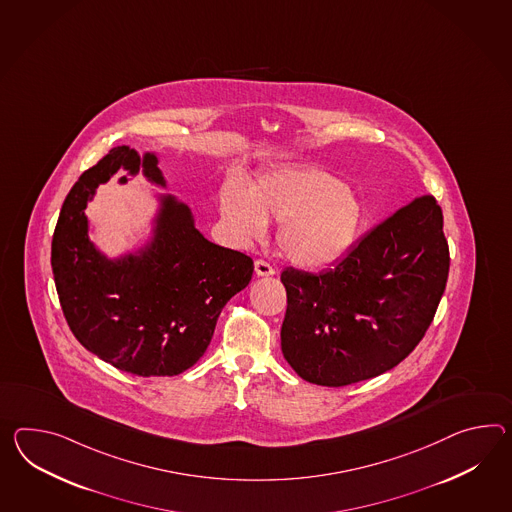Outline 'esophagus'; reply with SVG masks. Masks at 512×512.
Returning <instances> with one entry per match:
<instances>
[{"instance_id":"1","label":"esophagus","mask_w":512,"mask_h":512,"mask_svg":"<svg viewBox=\"0 0 512 512\" xmlns=\"http://www.w3.org/2000/svg\"><path fill=\"white\" fill-rule=\"evenodd\" d=\"M255 272L257 275H272L274 274V266L264 259H257L255 261Z\"/></svg>"}]
</instances>
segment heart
I'll use <instances>...</instances> for the list:
<instances>
[{"label": "heart", "instance_id": "heart-1", "mask_svg": "<svg viewBox=\"0 0 512 512\" xmlns=\"http://www.w3.org/2000/svg\"><path fill=\"white\" fill-rule=\"evenodd\" d=\"M222 212L244 242L264 237L266 222L281 224L279 248L303 268L337 262L361 224L357 196L335 175L311 166L266 172L251 185L250 196L225 190Z\"/></svg>", "mask_w": 512, "mask_h": 512}]
</instances>
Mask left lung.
<instances>
[{"mask_svg": "<svg viewBox=\"0 0 512 512\" xmlns=\"http://www.w3.org/2000/svg\"><path fill=\"white\" fill-rule=\"evenodd\" d=\"M444 216L431 194L375 225L333 268H287L281 349L294 372L346 387L403 361L435 318L449 272Z\"/></svg>", "mask_w": 512, "mask_h": 512, "instance_id": "left-lung-1", "label": "left lung"}]
</instances>
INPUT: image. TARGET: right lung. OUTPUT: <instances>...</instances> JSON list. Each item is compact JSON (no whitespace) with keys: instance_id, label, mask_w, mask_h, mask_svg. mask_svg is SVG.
Returning a JSON list of instances; mask_svg holds the SVG:
<instances>
[{"instance_id":"add662e5","label":"right lung","mask_w":512,"mask_h":512,"mask_svg":"<svg viewBox=\"0 0 512 512\" xmlns=\"http://www.w3.org/2000/svg\"><path fill=\"white\" fill-rule=\"evenodd\" d=\"M122 166L137 172L140 159L118 146L68 192L51 240L55 287L66 322L88 351L127 374H181L211 344L225 303L248 287L253 261L209 242L174 200L164 201L148 253L107 261L88 240L85 209L96 187ZM144 168L164 183L155 155L144 157Z\"/></svg>"}]
</instances>
